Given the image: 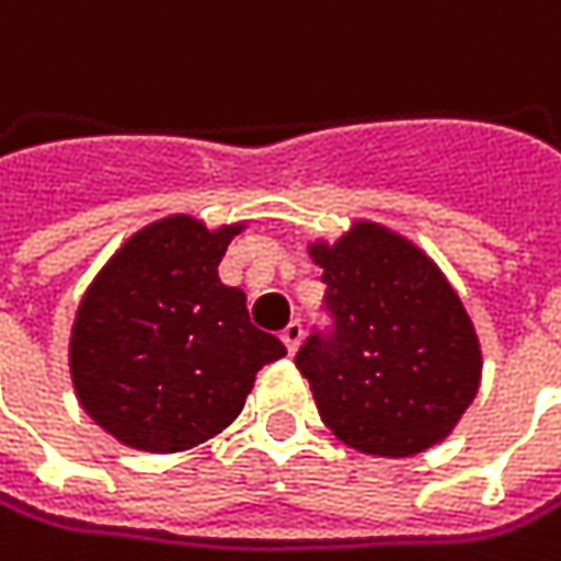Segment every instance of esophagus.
Here are the masks:
<instances>
[{
    "mask_svg": "<svg viewBox=\"0 0 561 561\" xmlns=\"http://www.w3.org/2000/svg\"><path fill=\"white\" fill-rule=\"evenodd\" d=\"M280 341H284V347H287V353L294 356L296 347H299V341H302V324L299 322H290L284 331H280Z\"/></svg>",
    "mask_w": 561,
    "mask_h": 561,
    "instance_id": "obj_1",
    "label": "esophagus"
}]
</instances>
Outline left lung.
Segmentation results:
<instances>
[{"instance_id":"1","label":"left lung","mask_w":561,"mask_h":561,"mask_svg":"<svg viewBox=\"0 0 561 561\" xmlns=\"http://www.w3.org/2000/svg\"><path fill=\"white\" fill-rule=\"evenodd\" d=\"M328 337L312 334L296 369L324 426L363 455L410 458L448 438L477 398L483 353L458 290L398 230L353 220L334 242L312 239Z\"/></svg>"}]
</instances>
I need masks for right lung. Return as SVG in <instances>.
<instances>
[{
    "label": "right lung",
    "instance_id": "1",
    "mask_svg": "<svg viewBox=\"0 0 561 561\" xmlns=\"http://www.w3.org/2000/svg\"><path fill=\"white\" fill-rule=\"evenodd\" d=\"M192 214L141 227L84 290L69 337L78 404L135 451L176 455L224 433L284 344L249 322L217 265L230 239Z\"/></svg>",
    "mask_w": 561,
    "mask_h": 561
}]
</instances>
